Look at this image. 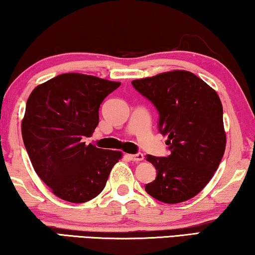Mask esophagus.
Instances as JSON below:
<instances>
[{"instance_id": "1", "label": "esophagus", "mask_w": 255, "mask_h": 255, "mask_svg": "<svg viewBox=\"0 0 255 255\" xmlns=\"http://www.w3.org/2000/svg\"><path fill=\"white\" fill-rule=\"evenodd\" d=\"M128 157L130 158L131 161H134V162H140L143 160V155L141 153H138V154H128Z\"/></svg>"}]
</instances>
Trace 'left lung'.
Instances as JSON below:
<instances>
[{"instance_id": "1", "label": "left lung", "mask_w": 255, "mask_h": 255, "mask_svg": "<svg viewBox=\"0 0 255 255\" xmlns=\"http://www.w3.org/2000/svg\"><path fill=\"white\" fill-rule=\"evenodd\" d=\"M139 93L160 114L158 128L168 136V157L147 155L156 178L145 186L164 204L193 198L219 168L227 145L223 108L219 95L204 80L185 70L132 80Z\"/></svg>"}]
</instances>
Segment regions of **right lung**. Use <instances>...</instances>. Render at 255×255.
<instances>
[{
    "label": "right lung",
    "instance_id": "right-lung-1",
    "mask_svg": "<svg viewBox=\"0 0 255 255\" xmlns=\"http://www.w3.org/2000/svg\"><path fill=\"white\" fill-rule=\"evenodd\" d=\"M120 82L83 73H63L29 94L21 135L33 168L62 200L83 204L105 189L120 150H105L83 140L99 124V108Z\"/></svg>",
    "mask_w": 255,
    "mask_h": 255
}]
</instances>
